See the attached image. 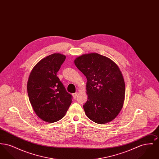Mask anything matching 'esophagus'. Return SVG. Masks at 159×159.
I'll return each instance as SVG.
<instances>
[{"label":"esophagus","instance_id":"obj_1","mask_svg":"<svg viewBox=\"0 0 159 159\" xmlns=\"http://www.w3.org/2000/svg\"><path fill=\"white\" fill-rule=\"evenodd\" d=\"M77 92H76V93H73V98L75 99L76 98V97H77Z\"/></svg>","mask_w":159,"mask_h":159}]
</instances>
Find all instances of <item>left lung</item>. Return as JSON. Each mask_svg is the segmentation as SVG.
<instances>
[{
    "mask_svg": "<svg viewBox=\"0 0 159 159\" xmlns=\"http://www.w3.org/2000/svg\"><path fill=\"white\" fill-rule=\"evenodd\" d=\"M74 62L88 80V100L83 105L86 115L98 124L112 121L120 112L125 97V83L119 66L97 53L83 54Z\"/></svg>",
    "mask_w": 159,
    "mask_h": 159,
    "instance_id": "1",
    "label": "left lung"
}]
</instances>
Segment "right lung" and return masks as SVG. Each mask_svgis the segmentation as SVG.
<instances>
[{"label":"right lung","instance_id":"right-lung-1","mask_svg":"<svg viewBox=\"0 0 159 159\" xmlns=\"http://www.w3.org/2000/svg\"><path fill=\"white\" fill-rule=\"evenodd\" d=\"M66 55L51 54L42 59L32 69L27 92L35 113L42 120L53 123L61 120L71 104V95L57 76Z\"/></svg>","mask_w":159,"mask_h":159}]
</instances>
